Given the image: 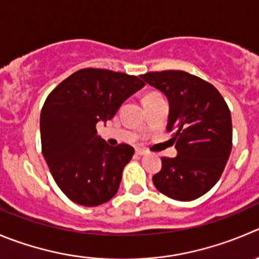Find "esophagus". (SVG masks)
I'll return each mask as SVG.
<instances>
[{"label": "esophagus", "instance_id": "34e87169", "mask_svg": "<svg viewBox=\"0 0 259 259\" xmlns=\"http://www.w3.org/2000/svg\"><path fill=\"white\" fill-rule=\"evenodd\" d=\"M136 154L137 155H140V156H142V155H145L146 154V150H144V149H136Z\"/></svg>", "mask_w": 259, "mask_h": 259}]
</instances>
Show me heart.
I'll list each match as a JSON object with an SVG mask.
<instances>
[{
  "label": "heart",
  "instance_id": "b5f03b06",
  "mask_svg": "<svg viewBox=\"0 0 259 259\" xmlns=\"http://www.w3.org/2000/svg\"><path fill=\"white\" fill-rule=\"evenodd\" d=\"M154 95H156V94H147L146 97L144 98V100H146V99H149V98H151V97H154Z\"/></svg>",
  "mask_w": 259,
  "mask_h": 259
}]
</instances>
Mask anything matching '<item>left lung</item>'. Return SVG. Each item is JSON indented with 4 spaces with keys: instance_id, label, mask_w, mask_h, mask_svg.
Masks as SVG:
<instances>
[{
    "instance_id": "left-lung-1",
    "label": "left lung",
    "mask_w": 259,
    "mask_h": 259,
    "mask_svg": "<svg viewBox=\"0 0 259 259\" xmlns=\"http://www.w3.org/2000/svg\"><path fill=\"white\" fill-rule=\"evenodd\" d=\"M142 81L164 93L169 102L166 130L173 132L176 157H161L154 186L178 201H193L220 179L233 146L228 104L218 89L184 71L141 75Z\"/></svg>"
}]
</instances>
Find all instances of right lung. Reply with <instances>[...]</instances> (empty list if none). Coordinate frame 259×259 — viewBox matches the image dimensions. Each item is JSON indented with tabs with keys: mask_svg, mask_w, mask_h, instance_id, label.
<instances>
[{
	"mask_svg": "<svg viewBox=\"0 0 259 259\" xmlns=\"http://www.w3.org/2000/svg\"><path fill=\"white\" fill-rule=\"evenodd\" d=\"M144 86L137 76L83 68L46 99L40 113L41 152L57 186L77 205L99 206L117 193L135 149L108 145L97 135V123L112 119L122 103Z\"/></svg>",
	"mask_w": 259,
	"mask_h": 259,
	"instance_id": "right-lung-1",
	"label": "right lung"
}]
</instances>
